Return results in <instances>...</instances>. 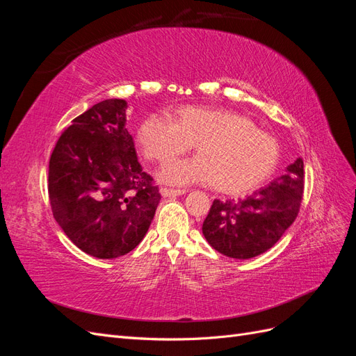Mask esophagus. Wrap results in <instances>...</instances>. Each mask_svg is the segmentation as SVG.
I'll use <instances>...</instances> for the list:
<instances>
[{
	"mask_svg": "<svg viewBox=\"0 0 356 356\" xmlns=\"http://www.w3.org/2000/svg\"><path fill=\"white\" fill-rule=\"evenodd\" d=\"M184 193H186V190H181V188H169V187L161 188V196H165V197H174V196L184 195Z\"/></svg>",
	"mask_w": 356,
	"mask_h": 356,
	"instance_id": "obj_1",
	"label": "esophagus"
}]
</instances>
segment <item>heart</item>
Masks as SVG:
<instances>
[{"mask_svg":"<svg viewBox=\"0 0 356 356\" xmlns=\"http://www.w3.org/2000/svg\"><path fill=\"white\" fill-rule=\"evenodd\" d=\"M144 156L170 163L196 147L197 157L161 169L160 179L186 186L209 182L224 195H242L261 186L279 161L276 139L250 118L230 110L179 106L170 117L152 114L138 131Z\"/></svg>","mask_w":356,"mask_h":356,"instance_id":"heart-1","label":"heart"}]
</instances>
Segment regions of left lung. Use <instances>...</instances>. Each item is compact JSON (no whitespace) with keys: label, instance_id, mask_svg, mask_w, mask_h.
Here are the masks:
<instances>
[{"label":"left lung","instance_id":"left-lung-1","mask_svg":"<svg viewBox=\"0 0 356 356\" xmlns=\"http://www.w3.org/2000/svg\"><path fill=\"white\" fill-rule=\"evenodd\" d=\"M305 191L303 159L286 174L243 200L215 199L202 232L215 251L232 258H252L281 239L300 212Z\"/></svg>","mask_w":356,"mask_h":356}]
</instances>
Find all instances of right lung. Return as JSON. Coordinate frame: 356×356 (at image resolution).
<instances>
[{
    "label": "right lung",
    "instance_id": "add662e5",
    "mask_svg": "<svg viewBox=\"0 0 356 356\" xmlns=\"http://www.w3.org/2000/svg\"><path fill=\"white\" fill-rule=\"evenodd\" d=\"M126 108L106 99L75 117L49 161L53 217L75 246L104 260L135 250L161 199L138 161Z\"/></svg>",
    "mask_w": 356,
    "mask_h": 356
}]
</instances>
